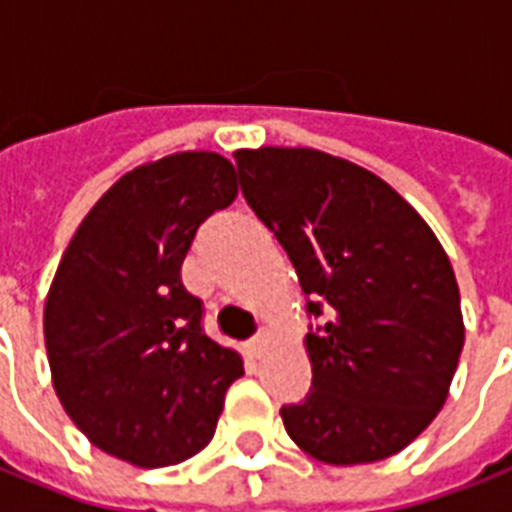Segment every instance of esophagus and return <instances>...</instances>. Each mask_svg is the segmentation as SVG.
Here are the masks:
<instances>
[{"label": "esophagus", "mask_w": 512, "mask_h": 512, "mask_svg": "<svg viewBox=\"0 0 512 512\" xmlns=\"http://www.w3.org/2000/svg\"><path fill=\"white\" fill-rule=\"evenodd\" d=\"M264 347H267V336H264V334L253 336V339H251L253 358H261V352H264Z\"/></svg>", "instance_id": "1"}]
</instances>
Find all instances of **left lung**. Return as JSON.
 <instances>
[{"instance_id":"1","label":"left lung","mask_w":512,"mask_h":512,"mask_svg":"<svg viewBox=\"0 0 512 512\" xmlns=\"http://www.w3.org/2000/svg\"><path fill=\"white\" fill-rule=\"evenodd\" d=\"M245 202L275 232L307 296L312 387L280 408L326 465L379 462L435 419L465 326L446 251L390 184L318 149H240Z\"/></svg>"}]
</instances>
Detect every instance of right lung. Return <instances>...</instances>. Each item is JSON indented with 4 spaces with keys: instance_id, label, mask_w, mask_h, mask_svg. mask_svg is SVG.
Returning a JSON list of instances; mask_svg holds the SVG:
<instances>
[{
    "instance_id": "obj_1",
    "label": "right lung",
    "mask_w": 512,
    "mask_h": 512,
    "mask_svg": "<svg viewBox=\"0 0 512 512\" xmlns=\"http://www.w3.org/2000/svg\"><path fill=\"white\" fill-rule=\"evenodd\" d=\"M237 197L232 162L181 152L122 176L79 224L45 304L53 387L71 422L138 467L194 457L243 360L202 331L181 283L197 229Z\"/></svg>"
}]
</instances>
